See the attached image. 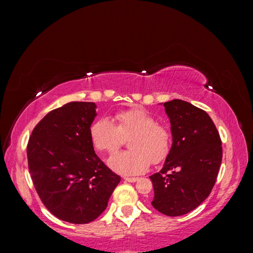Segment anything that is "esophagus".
<instances>
[{
    "label": "esophagus",
    "instance_id": "34e87169",
    "mask_svg": "<svg viewBox=\"0 0 253 253\" xmlns=\"http://www.w3.org/2000/svg\"><path fill=\"white\" fill-rule=\"evenodd\" d=\"M126 181H128V182H135L138 180V177H125L124 178Z\"/></svg>",
    "mask_w": 253,
    "mask_h": 253
}]
</instances>
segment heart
I'll return each mask as SVG.
<instances>
[{
	"mask_svg": "<svg viewBox=\"0 0 253 253\" xmlns=\"http://www.w3.org/2000/svg\"><path fill=\"white\" fill-rule=\"evenodd\" d=\"M113 121L100 118L91 124L89 137L97 151L113 156L128 139L131 151L113 157L112 169L122 175H137L148 170L150 165H158L169 156L172 148V132L166 125L142 108L116 112Z\"/></svg>",
	"mask_w": 253,
	"mask_h": 253,
	"instance_id": "1",
	"label": "heart"
}]
</instances>
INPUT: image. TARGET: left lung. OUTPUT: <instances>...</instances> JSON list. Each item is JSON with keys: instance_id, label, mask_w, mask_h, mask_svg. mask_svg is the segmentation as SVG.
Masks as SVG:
<instances>
[{"instance_id": "obj_1", "label": "left lung", "mask_w": 253, "mask_h": 253, "mask_svg": "<svg viewBox=\"0 0 253 253\" xmlns=\"http://www.w3.org/2000/svg\"><path fill=\"white\" fill-rule=\"evenodd\" d=\"M173 144L164 168L150 178L152 206L168 216L194 210L209 196L223 157L215 125L204 110L180 99L165 102Z\"/></svg>"}]
</instances>
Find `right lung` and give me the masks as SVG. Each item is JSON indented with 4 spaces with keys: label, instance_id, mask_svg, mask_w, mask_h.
I'll return each mask as SVG.
<instances>
[{
    "label": "right lung",
    "instance_id": "1",
    "mask_svg": "<svg viewBox=\"0 0 253 253\" xmlns=\"http://www.w3.org/2000/svg\"><path fill=\"white\" fill-rule=\"evenodd\" d=\"M94 102H70L50 111L27 143L30 177L41 202L56 217L87 224L108 207L120 176L94 151L89 127Z\"/></svg>",
    "mask_w": 253,
    "mask_h": 253
}]
</instances>
